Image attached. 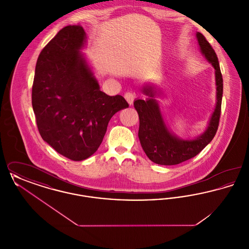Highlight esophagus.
Returning a JSON list of instances; mask_svg holds the SVG:
<instances>
[{
    "instance_id": "esophagus-1",
    "label": "esophagus",
    "mask_w": 249,
    "mask_h": 249,
    "mask_svg": "<svg viewBox=\"0 0 249 249\" xmlns=\"http://www.w3.org/2000/svg\"><path fill=\"white\" fill-rule=\"evenodd\" d=\"M124 98L126 99V101L129 103V105H132L133 103V100L135 98V93L132 92V91H127L125 94H124Z\"/></svg>"
}]
</instances>
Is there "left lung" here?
<instances>
[{
    "label": "left lung",
    "instance_id": "1",
    "mask_svg": "<svg viewBox=\"0 0 249 249\" xmlns=\"http://www.w3.org/2000/svg\"><path fill=\"white\" fill-rule=\"evenodd\" d=\"M196 38L201 55L214 69L215 81V107L203 132L184 139L170 130L158 101L160 91L153 83L143 84L141 91L146 99H136L133 103L139 115L138 137L142 149L150 160L160 165H176L199 154L213 140L218 128L223 94V79L219 62L205 37L201 33H196Z\"/></svg>",
    "mask_w": 249,
    "mask_h": 249
}]
</instances>
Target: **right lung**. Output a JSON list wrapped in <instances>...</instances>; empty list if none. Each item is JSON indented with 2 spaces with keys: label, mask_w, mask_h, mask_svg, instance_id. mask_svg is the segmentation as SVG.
<instances>
[{
  "label": "right lung",
  "mask_w": 249,
  "mask_h": 249,
  "mask_svg": "<svg viewBox=\"0 0 249 249\" xmlns=\"http://www.w3.org/2000/svg\"><path fill=\"white\" fill-rule=\"evenodd\" d=\"M88 37L81 26H66L41 51L32 104L45 142L71 160L94 154L107 125L129 107L121 95L101 91L93 67L82 52Z\"/></svg>",
  "instance_id": "add662e5"
}]
</instances>
